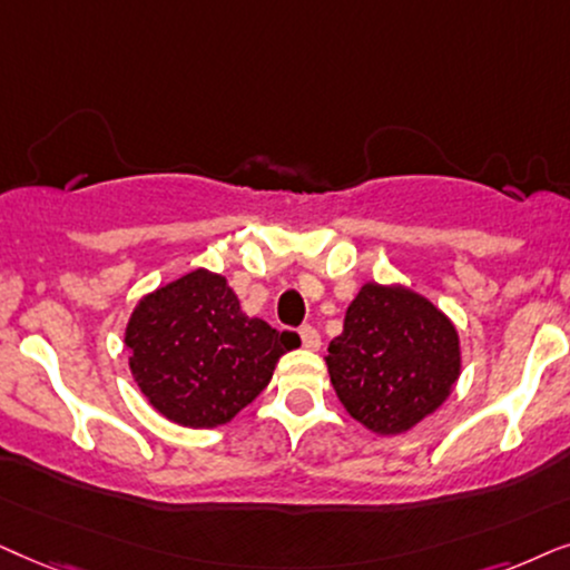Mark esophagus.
I'll return each mask as SVG.
<instances>
[{
  "mask_svg": "<svg viewBox=\"0 0 570 570\" xmlns=\"http://www.w3.org/2000/svg\"><path fill=\"white\" fill-rule=\"evenodd\" d=\"M299 336H302V344H305V348H309V352H317V348H321V333H317V328H313V325H302Z\"/></svg>",
  "mask_w": 570,
  "mask_h": 570,
  "instance_id": "1",
  "label": "esophagus"
}]
</instances>
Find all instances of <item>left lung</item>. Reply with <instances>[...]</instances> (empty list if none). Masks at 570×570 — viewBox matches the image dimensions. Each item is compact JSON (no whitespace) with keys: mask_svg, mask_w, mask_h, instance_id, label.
Listing matches in <instances>:
<instances>
[{"mask_svg":"<svg viewBox=\"0 0 570 570\" xmlns=\"http://www.w3.org/2000/svg\"><path fill=\"white\" fill-rule=\"evenodd\" d=\"M325 364L356 422L399 435L451 396L461 373L459 331L422 294L370 281L348 305Z\"/></svg>","mask_w":570,"mask_h":570,"instance_id":"obj_1","label":"left lung"}]
</instances>
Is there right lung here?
<instances>
[{
  "mask_svg": "<svg viewBox=\"0 0 570 570\" xmlns=\"http://www.w3.org/2000/svg\"><path fill=\"white\" fill-rule=\"evenodd\" d=\"M125 344L158 414L181 428H218L255 401L299 338L247 317L224 276L197 268L138 302Z\"/></svg>",
  "mask_w": 570,
  "mask_h": 570,
  "instance_id": "1",
  "label": "right lung"
}]
</instances>
